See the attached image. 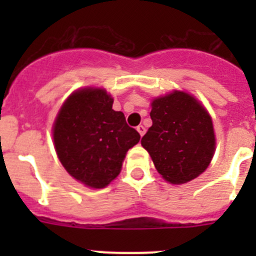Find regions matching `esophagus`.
<instances>
[{
    "label": "esophagus",
    "mask_w": 256,
    "mask_h": 256,
    "mask_svg": "<svg viewBox=\"0 0 256 256\" xmlns=\"http://www.w3.org/2000/svg\"><path fill=\"white\" fill-rule=\"evenodd\" d=\"M137 132H138L140 136L142 137V136L144 134V132H146V128H144V126H137Z\"/></svg>",
    "instance_id": "obj_1"
}]
</instances>
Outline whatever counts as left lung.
<instances>
[{"mask_svg": "<svg viewBox=\"0 0 256 256\" xmlns=\"http://www.w3.org/2000/svg\"><path fill=\"white\" fill-rule=\"evenodd\" d=\"M152 126L141 144L166 182L182 184L209 166L216 151V134L206 108L195 97L173 91L151 102Z\"/></svg>", "mask_w": 256, "mask_h": 256, "instance_id": "1", "label": "left lung"}]
</instances>
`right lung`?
Segmentation results:
<instances>
[{"instance_id":"right-lung-1","label":"right lung","mask_w":256,"mask_h":256,"mask_svg":"<svg viewBox=\"0 0 256 256\" xmlns=\"http://www.w3.org/2000/svg\"><path fill=\"white\" fill-rule=\"evenodd\" d=\"M102 88H82L61 106L54 123V142L68 173L91 188H104L118 177L126 151L141 136Z\"/></svg>"}]
</instances>
